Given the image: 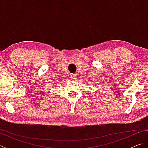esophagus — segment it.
I'll use <instances>...</instances> for the list:
<instances>
[{
	"label": "esophagus",
	"instance_id": "1",
	"mask_svg": "<svg viewBox=\"0 0 148 148\" xmlns=\"http://www.w3.org/2000/svg\"><path fill=\"white\" fill-rule=\"evenodd\" d=\"M71 79H72V80L76 79V78H77L76 74H72V75H71Z\"/></svg>",
	"mask_w": 148,
	"mask_h": 148
}]
</instances>
